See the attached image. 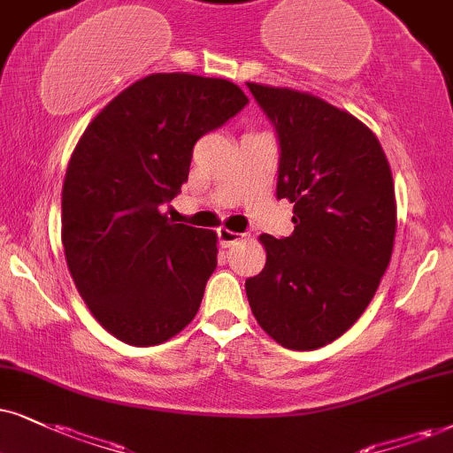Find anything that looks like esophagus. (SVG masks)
Returning a JSON list of instances; mask_svg holds the SVG:
<instances>
[{"label": "esophagus", "instance_id": "34e87169", "mask_svg": "<svg viewBox=\"0 0 453 453\" xmlns=\"http://www.w3.org/2000/svg\"><path fill=\"white\" fill-rule=\"evenodd\" d=\"M242 237H243L242 233L231 231V228H225V226L218 228V239H220V243L225 245V248H231V245H235Z\"/></svg>", "mask_w": 453, "mask_h": 453}]
</instances>
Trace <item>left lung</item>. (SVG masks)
I'll list each match as a JSON object with an SVG mask.
<instances>
[{
  "label": "left lung",
  "mask_w": 453,
  "mask_h": 453,
  "mask_svg": "<svg viewBox=\"0 0 453 453\" xmlns=\"http://www.w3.org/2000/svg\"><path fill=\"white\" fill-rule=\"evenodd\" d=\"M275 126L277 199L294 203V233L260 235L266 265L245 281L250 306L286 349H321L372 303L393 254L395 184L376 134L319 96L248 81Z\"/></svg>",
  "instance_id": "8db88e82"
}]
</instances>
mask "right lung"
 <instances>
[{"label": "right lung", "instance_id": "add662e5", "mask_svg": "<svg viewBox=\"0 0 453 453\" xmlns=\"http://www.w3.org/2000/svg\"><path fill=\"white\" fill-rule=\"evenodd\" d=\"M248 104L228 80L153 73L90 121L63 184V248L83 303L121 342L153 346L197 315L216 231L174 225L193 147Z\"/></svg>", "mask_w": 453, "mask_h": 453}]
</instances>
